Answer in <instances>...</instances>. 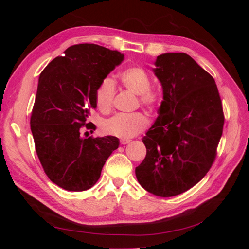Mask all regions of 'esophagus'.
<instances>
[{
    "instance_id": "obj_1",
    "label": "esophagus",
    "mask_w": 249,
    "mask_h": 249,
    "mask_svg": "<svg viewBox=\"0 0 249 249\" xmlns=\"http://www.w3.org/2000/svg\"><path fill=\"white\" fill-rule=\"evenodd\" d=\"M130 142H131L130 139H122V140H120V144L124 145V144H127V143H130Z\"/></svg>"
}]
</instances>
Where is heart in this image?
<instances>
[{"label": "heart", "instance_id": "1", "mask_svg": "<svg viewBox=\"0 0 249 249\" xmlns=\"http://www.w3.org/2000/svg\"><path fill=\"white\" fill-rule=\"evenodd\" d=\"M119 80L123 86L139 95L140 103L146 108L154 110L162 102L161 92L150 88V78L141 67H130L120 72ZM115 95V85L113 80L105 79L95 92L97 107L103 112L110 111ZM148 125V118L143 113L134 114H118L106 120L103 124V131L110 136L118 138H132L142 132Z\"/></svg>", "mask_w": 249, "mask_h": 249}]
</instances>
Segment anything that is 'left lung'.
<instances>
[{
	"instance_id": "1",
	"label": "left lung",
	"mask_w": 249,
	"mask_h": 249,
	"mask_svg": "<svg viewBox=\"0 0 249 249\" xmlns=\"http://www.w3.org/2000/svg\"><path fill=\"white\" fill-rule=\"evenodd\" d=\"M153 71L162 85L163 101L142 139L146 156L135 173L146 191L170 197L207 175L224 117L213 77L189 55L165 53L157 57Z\"/></svg>"
}]
</instances>
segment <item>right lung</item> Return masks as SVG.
I'll return each mask as SVG.
<instances>
[{
	"label": "right lung",
	"mask_w": 249,
	"mask_h": 249,
	"mask_svg": "<svg viewBox=\"0 0 249 249\" xmlns=\"http://www.w3.org/2000/svg\"><path fill=\"white\" fill-rule=\"evenodd\" d=\"M42 71L31 115L37 156L53 183L67 191H84L101 177L119 145L113 136L83 137L95 92L124 55L97 44L82 43L64 51Z\"/></svg>",
	"instance_id": "1"
}]
</instances>
